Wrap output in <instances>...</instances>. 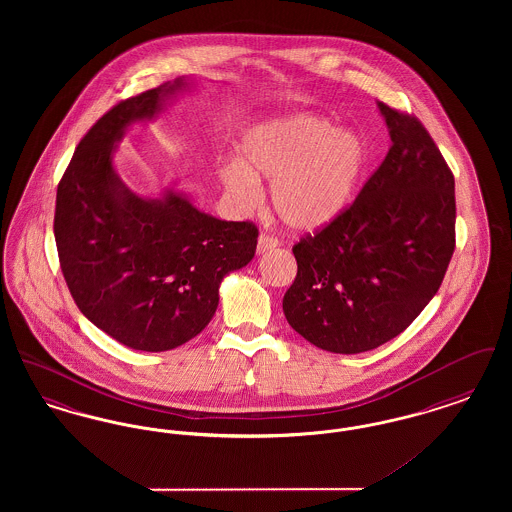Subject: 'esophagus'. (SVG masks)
<instances>
[{
    "mask_svg": "<svg viewBox=\"0 0 512 512\" xmlns=\"http://www.w3.org/2000/svg\"><path fill=\"white\" fill-rule=\"evenodd\" d=\"M280 245L278 242V238L276 236H270L267 232H261V236H259V240H257V253L261 255V253H267L270 249H276Z\"/></svg>",
    "mask_w": 512,
    "mask_h": 512,
    "instance_id": "obj_1",
    "label": "esophagus"
}]
</instances>
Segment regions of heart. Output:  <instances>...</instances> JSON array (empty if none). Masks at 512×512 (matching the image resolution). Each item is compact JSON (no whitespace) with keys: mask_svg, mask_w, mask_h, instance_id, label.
Returning <instances> with one entry per match:
<instances>
[{"mask_svg":"<svg viewBox=\"0 0 512 512\" xmlns=\"http://www.w3.org/2000/svg\"><path fill=\"white\" fill-rule=\"evenodd\" d=\"M365 165L366 147L355 132L313 115H295L255 128L244 140L242 161L220 165L219 178L244 209L261 201L257 178H267L280 220L311 232L347 209Z\"/></svg>","mask_w":512,"mask_h":512,"instance_id":"1","label":"heart"}]
</instances>
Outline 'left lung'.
<instances>
[{"mask_svg":"<svg viewBox=\"0 0 512 512\" xmlns=\"http://www.w3.org/2000/svg\"><path fill=\"white\" fill-rule=\"evenodd\" d=\"M391 147L355 201L293 245L290 326L330 353L399 336L438 293L455 251V178L414 115L378 103Z\"/></svg>","mask_w":512,"mask_h":512,"instance_id":"1","label":"left lung"}]
</instances>
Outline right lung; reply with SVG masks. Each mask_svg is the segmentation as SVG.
<instances>
[{
	"label": "right lung",
	"instance_id": "add662e5",
	"mask_svg": "<svg viewBox=\"0 0 512 512\" xmlns=\"http://www.w3.org/2000/svg\"><path fill=\"white\" fill-rule=\"evenodd\" d=\"M184 80L111 107L80 140L59 180L53 234L69 292L99 330L138 351H169L215 315L222 278L245 267L259 228L197 211L178 194L144 199L111 161L130 122L153 117Z\"/></svg>",
	"mask_w": 512,
	"mask_h": 512
}]
</instances>
